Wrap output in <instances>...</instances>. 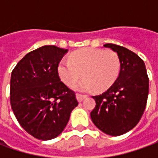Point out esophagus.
Returning a JSON list of instances; mask_svg holds the SVG:
<instances>
[{
    "mask_svg": "<svg viewBox=\"0 0 158 158\" xmlns=\"http://www.w3.org/2000/svg\"><path fill=\"white\" fill-rule=\"evenodd\" d=\"M87 98V96L86 95H82L80 94V93H77L76 94V98H77V100L79 101V102H82L84 98Z\"/></svg>",
    "mask_w": 158,
    "mask_h": 158,
    "instance_id": "34e87169",
    "label": "esophagus"
}]
</instances>
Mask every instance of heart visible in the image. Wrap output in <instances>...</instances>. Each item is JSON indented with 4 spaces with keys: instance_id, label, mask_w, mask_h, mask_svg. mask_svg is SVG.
I'll use <instances>...</instances> for the list:
<instances>
[{
    "instance_id": "b5f03b06",
    "label": "heart",
    "mask_w": 158,
    "mask_h": 158,
    "mask_svg": "<svg viewBox=\"0 0 158 158\" xmlns=\"http://www.w3.org/2000/svg\"><path fill=\"white\" fill-rule=\"evenodd\" d=\"M119 69V58L115 52L84 48L73 52L69 61L59 64L58 74L67 85L73 84L83 74L85 78L73 85V88L79 91H89L93 89L102 91L116 81Z\"/></svg>"
}]
</instances>
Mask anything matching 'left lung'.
Instances as JSON below:
<instances>
[{
  "label": "left lung",
  "mask_w": 158,
  "mask_h": 158,
  "mask_svg": "<svg viewBox=\"0 0 158 158\" xmlns=\"http://www.w3.org/2000/svg\"><path fill=\"white\" fill-rule=\"evenodd\" d=\"M104 46L117 52L119 74L106 91L92 97L96 106L90 118L102 132L118 136L134 128L142 118L149 95V77L145 64L136 53L115 44Z\"/></svg>",
  "instance_id": "1"
}]
</instances>
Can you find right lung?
Here are the masks:
<instances>
[{"label":"right lung","mask_w":158,"mask_h":158,"mask_svg":"<svg viewBox=\"0 0 158 158\" xmlns=\"http://www.w3.org/2000/svg\"><path fill=\"white\" fill-rule=\"evenodd\" d=\"M67 52L55 46H41L27 53L11 73V108L22 127L39 140H51L61 134L78 106L75 91L58 74Z\"/></svg>","instance_id":"add662e5"}]
</instances>
